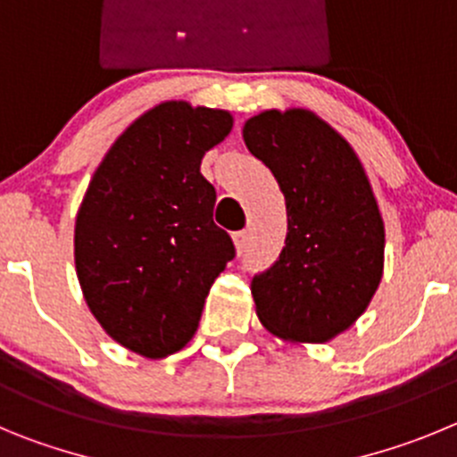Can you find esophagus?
I'll return each mask as SVG.
<instances>
[{"label":"esophagus","mask_w":457,"mask_h":457,"mask_svg":"<svg viewBox=\"0 0 457 457\" xmlns=\"http://www.w3.org/2000/svg\"><path fill=\"white\" fill-rule=\"evenodd\" d=\"M245 244H248V232H245V229H241V232L234 234V245H237V253L238 254L244 253Z\"/></svg>","instance_id":"1"}]
</instances>
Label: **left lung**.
Segmentation results:
<instances>
[{
	"mask_svg": "<svg viewBox=\"0 0 457 457\" xmlns=\"http://www.w3.org/2000/svg\"><path fill=\"white\" fill-rule=\"evenodd\" d=\"M244 141L287 203L285 248L250 285L259 320L279 339L326 344L364 314L382 279L371 182L351 143L307 109L253 116Z\"/></svg>",
	"mask_w": 457,
	"mask_h": 457,
	"instance_id": "8db88e82",
	"label": "left lung"
}]
</instances>
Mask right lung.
I'll use <instances>...</instances> for the list:
<instances>
[{
  "label": "right lung",
  "mask_w": 457,
  "mask_h": 457,
  "mask_svg": "<svg viewBox=\"0 0 457 457\" xmlns=\"http://www.w3.org/2000/svg\"><path fill=\"white\" fill-rule=\"evenodd\" d=\"M232 122L228 111L178 100L145 111L106 152L77 212L86 305L111 339L150 360L191 341L234 257L213 223L216 188L200 172Z\"/></svg>",
  "instance_id": "add662e5"
}]
</instances>
